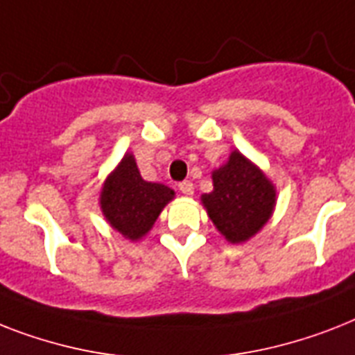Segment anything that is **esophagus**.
<instances>
[{
  "mask_svg": "<svg viewBox=\"0 0 355 355\" xmlns=\"http://www.w3.org/2000/svg\"><path fill=\"white\" fill-rule=\"evenodd\" d=\"M178 189H180L184 195H193V193H195V186H193L191 180H184V182L178 184Z\"/></svg>",
  "mask_w": 355,
  "mask_h": 355,
  "instance_id": "esophagus-1",
  "label": "esophagus"
}]
</instances>
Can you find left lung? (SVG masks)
<instances>
[{"label": "left lung", "instance_id": "obj_1", "mask_svg": "<svg viewBox=\"0 0 355 355\" xmlns=\"http://www.w3.org/2000/svg\"><path fill=\"white\" fill-rule=\"evenodd\" d=\"M211 178L213 191L202 195L207 215L226 241L246 243L272 217L275 187L239 151H233L223 168L211 173Z\"/></svg>", "mask_w": 355, "mask_h": 355}]
</instances>
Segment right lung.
Instances as JSON below:
<instances>
[{
	"label": "right lung",
	"mask_w": 355,
	"mask_h": 355,
	"mask_svg": "<svg viewBox=\"0 0 355 355\" xmlns=\"http://www.w3.org/2000/svg\"><path fill=\"white\" fill-rule=\"evenodd\" d=\"M175 191L140 177L137 160L128 153L116 169L105 178L100 207L105 220L129 241H138L149 232L160 211L171 202Z\"/></svg>",
	"instance_id": "right-lung-1"
}]
</instances>
